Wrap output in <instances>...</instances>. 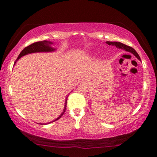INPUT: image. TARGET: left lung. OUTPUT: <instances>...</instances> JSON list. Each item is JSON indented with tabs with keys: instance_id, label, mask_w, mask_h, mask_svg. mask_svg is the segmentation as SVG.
I'll use <instances>...</instances> for the list:
<instances>
[{
	"instance_id": "8db88e82",
	"label": "left lung",
	"mask_w": 157,
	"mask_h": 157,
	"mask_svg": "<svg viewBox=\"0 0 157 157\" xmlns=\"http://www.w3.org/2000/svg\"><path fill=\"white\" fill-rule=\"evenodd\" d=\"M106 43L108 45H109V46H116L118 48H121V49H122V50H124V51H127V52L132 53V54H134L135 56L137 58V59H138L139 60H140V61H141L140 57H139V54H138V53H137L136 51H135L134 48H132V47L128 46H126V45H125V44H122V43L117 42V41H114V42L106 41Z\"/></svg>"
}]
</instances>
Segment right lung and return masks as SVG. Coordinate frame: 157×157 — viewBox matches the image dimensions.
<instances>
[{
	"instance_id": "1",
	"label": "right lung",
	"mask_w": 157,
	"mask_h": 157,
	"mask_svg": "<svg viewBox=\"0 0 157 157\" xmlns=\"http://www.w3.org/2000/svg\"><path fill=\"white\" fill-rule=\"evenodd\" d=\"M53 44V42L51 41H48V40H43V41H38V42H36V43H33V44H32L30 45V46L25 47V48L23 49V50L21 51L20 54H19L18 57L17 58L16 62H15L14 65L16 64V61H18L21 59V57L23 56H25L27 54H29V53H40V52H53V51H55L56 49V48H53V47H51V45ZM67 98L66 97V101H65V106H64V109H63V111H62V113H61V115L59 116V117L57 118V119H56L55 120H53V121H51V122H48V123H45V124H41V125H44V124H51L52 123L53 121H57L58 119H59L60 118H61L63 114L66 111V104H67Z\"/></svg>"
}]
</instances>
